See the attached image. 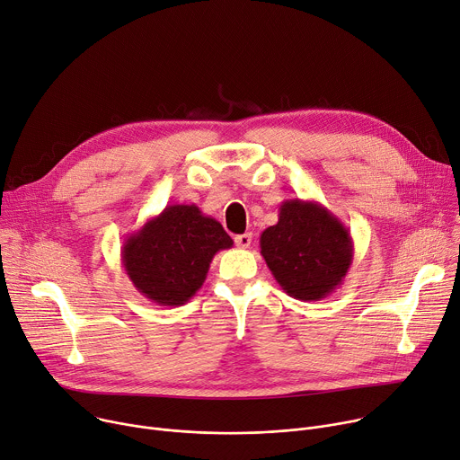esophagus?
I'll return each instance as SVG.
<instances>
[{"label":"esophagus","mask_w":460,"mask_h":460,"mask_svg":"<svg viewBox=\"0 0 460 460\" xmlns=\"http://www.w3.org/2000/svg\"><path fill=\"white\" fill-rule=\"evenodd\" d=\"M252 242H253V234H252V233H243V234H236V236H234V243H236L238 247H242V249L252 245Z\"/></svg>","instance_id":"34e87169"}]
</instances>
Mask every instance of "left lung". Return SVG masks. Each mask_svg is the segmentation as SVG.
I'll list each match as a JSON object with an SVG mask.
<instances>
[{"mask_svg":"<svg viewBox=\"0 0 460 460\" xmlns=\"http://www.w3.org/2000/svg\"><path fill=\"white\" fill-rule=\"evenodd\" d=\"M261 255L289 297L321 301L343 284L354 243L343 222L312 199H286L261 234Z\"/></svg>","mask_w":460,"mask_h":460,"instance_id":"8db88e82","label":"left lung"}]
</instances>
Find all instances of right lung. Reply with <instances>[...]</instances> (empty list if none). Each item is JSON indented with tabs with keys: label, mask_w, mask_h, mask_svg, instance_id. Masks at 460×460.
<instances>
[{
	"label": "right lung",
	"mask_w": 460,
	"mask_h": 460,
	"mask_svg": "<svg viewBox=\"0 0 460 460\" xmlns=\"http://www.w3.org/2000/svg\"><path fill=\"white\" fill-rule=\"evenodd\" d=\"M229 247L222 224L199 207L166 205L127 236L120 261L141 296L159 306H181L203 286L215 255Z\"/></svg>",
	"instance_id": "right-lung-1"
}]
</instances>
